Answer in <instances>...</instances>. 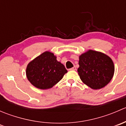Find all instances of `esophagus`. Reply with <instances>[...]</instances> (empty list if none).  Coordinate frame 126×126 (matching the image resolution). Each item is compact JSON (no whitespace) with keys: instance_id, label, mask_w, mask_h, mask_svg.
Listing matches in <instances>:
<instances>
[{"instance_id":"34e87169","label":"esophagus","mask_w":126,"mask_h":126,"mask_svg":"<svg viewBox=\"0 0 126 126\" xmlns=\"http://www.w3.org/2000/svg\"><path fill=\"white\" fill-rule=\"evenodd\" d=\"M69 70H70V71H76V66L72 67V68H71V69H69Z\"/></svg>"}]
</instances>
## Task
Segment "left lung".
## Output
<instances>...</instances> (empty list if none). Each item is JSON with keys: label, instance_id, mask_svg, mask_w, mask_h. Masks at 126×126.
Masks as SVG:
<instances>
[{"label": "left lung", "instance_id": "1", "mask_svg": "<svg viewBox=\"0 0 126 126\" xmlns=\"http://www.w3.org/2000/svg\"><path fill=\"white\" fill-rule=\"evenodd\" d=\"M77 69L81 80L94 90L106 86L115 71L113 63L109 56L90 50L79 57Z\"/></svg>", "mask_w": 126, "mask_h": 126}]
</instances>
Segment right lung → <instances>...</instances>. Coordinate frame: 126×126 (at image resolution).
<instances>
[{
  "label": "right lung",
  "instance_id": "right-lung-1",
  "mask_svg": "<svg viewBox=\"0 0 126 126\" xmlns=\"http://www.w3.org/2000/svg\"><path fill=\"white\" fill-rule=\"evenodd\" d=\"M54 54L45 52L29 63L26 75L29 82L41 90L50 88L63 78L68 71Z\"/></svg>",
  "mask_w": 126,
  "mask_h": 126
}]
</instances>
